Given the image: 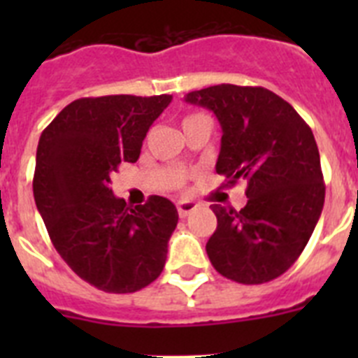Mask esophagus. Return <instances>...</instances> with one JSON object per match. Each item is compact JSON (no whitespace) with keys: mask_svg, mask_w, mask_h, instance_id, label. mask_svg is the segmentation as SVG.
Masks as SVG:
<instances>
[{"mask_svg":"<svg viewBox=\"0 0 358 358\" xmlns=\"http://www.w3.org/2000/svg\"><path fill=\"white\" fill-rule=\"evenodd\" d=\"M197 208H199V204H197V202H194V201L177 202V211H179V217H181V218H186L189 213H194Z\"/></svg>","mask_w":358,"mask_h":358,"instance_id":"34e87169","label":"esophagus"}]
</instances>
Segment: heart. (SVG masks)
<instances>
[{"mask_svg": "<svg viewBox=\"0 0 358 358\" xmlns=\"http://www.w3.org/2000/svg\"><path fill=\"white\" fill-rule=\"evenodd\" d=\"M194 116H197V115H194ZM194 116H186V118H185V122H186V120H189V118H194Z\"/></svg>", "mask_w": 358, "mask_h": 358, "instance_id": "obj_1", "label": "heart"}]
</instances>
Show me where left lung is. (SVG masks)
I'll list each match as a JSON object with an SVG mask.
<instances>
[{
  "instance_id": "obj_1",
  "label": "left lung",
  "mask_w": 358,
  "mask_h": 358,
  "mask_svg": "<svg viewBox=\"0 0 358 358\" xmlns=\"http://www.w3.org/2000/svg\"><path fill=\"white\" fill-rule=\"evenodd\" d=\"M222 127L217 173L227 186L248 181L240 211L213 204L217 229L206 243L218 273L243 285L281 276L299 258L324 204L321 159L312 129L265 87L220 84L192 91Z\"/></svg>"
}]
</instances>
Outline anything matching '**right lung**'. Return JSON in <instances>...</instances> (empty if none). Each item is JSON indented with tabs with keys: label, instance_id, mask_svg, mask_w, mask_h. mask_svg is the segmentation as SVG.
<instances>
[{
	"label": "right lung",
	"instance_id": "1",
	"mask_svg": "<svg viewBox=\"0 0 358 358\" xmlns=\"http://www.w3.org/2000/svg\"><path fill=\"white\" fill-rule=\"evenodd\" d=\"M170 102L172 94L78 98L39 138L37 210L62 260L103 292L141 290L166 262L179 220L173 202L152 195L131 210L113 194L110 173L138 161L148 129Z\"/></svg>",
	"mask_w": 358,
	"mask_h": 358
}]
</instances>
